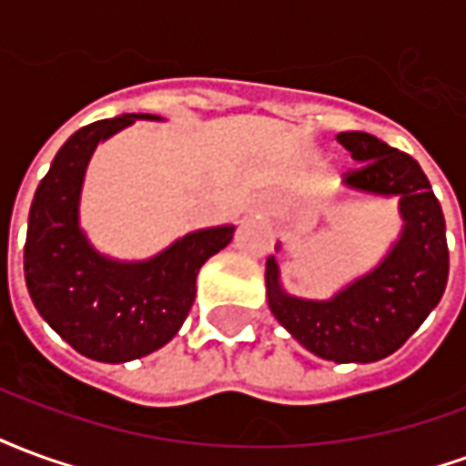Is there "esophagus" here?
Returning a JSON list of instances; mask_svg holds the SVG:
<instances>
[{"label": "esophagus", "mask_w": 466, "mask_h": 466, "mask_svg": "<svg viewBox=\"0 0 466 466\" xmlns=\"http://www.w3.org/2000/svg\"><path fill=\"white\" fill-rule=\"evenodd\" d=\"M267 209H269L267 199H254L252 207H249V214H267Z\"/></svg>", "instance_id": "esophagus-1"}]
</instances>
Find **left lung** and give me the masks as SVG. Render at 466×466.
<instances>
[{
	"label": "left lung",
	"mask_w": 466,
	"mask_h": 466,
	"mask_svg": "<svg viewBox=\"0 0 466 466\" xmlns=\"http://www.w3.org/2000/svg\"><path fill=\"white\" fill-rule=\"evenodd\" d=\"M337 139L361 164L344 179V189L397 199L400 234L370 272L329 299L287 292L272 254L264 269L267 302L304 350L337 364H370L400 350L440 304L450 277L447 227L430 179L410 154L367 132H342ZM274 249L279 252L282 244Z\"/></svg>",
	"instance_id": "left-lung-1"
}]
</instances>
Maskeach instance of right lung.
<instances>
[{
    "instance_id": "add662e5",
    "label": "right lung",
    "mask_w": 466,
    "mask_h": 466,
    "mask_svg": "<svg viewBox=\"0 0 466 466\" xmlns=\"http://www.w3.org/2000/svg\"><path fill=\"white\" fill-rule=\"evenodd\" d=\"M137 119L162 122L122 115L72 134L36 187L26 227L25 279L36 312L69 347L106 364L139 360L169 342L192 309L202 264L234 237V224L207 227L134 262L89 242L79 222L89 159L96 144Z\"/></svg>"
}]
</instances>
